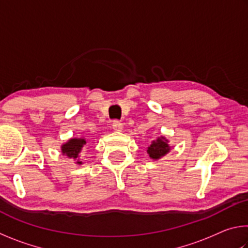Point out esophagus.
<instances>
[{
	"label": "esophagus",
	"instance_id": "1",
	"mask_svg": "<svg viewBox=\"0 0 248 248\" xmlns=\"http://www.w3.org/2000/svg\"><path fill=\"white\" fill-rule=\"evenodd\" d=\"M123 128L124 125L119 120H114V123H112V129H114L115 131H123Z\"/></svg>",
	"mask_w": 248,
	"mask_h": 248
}]
</instances>
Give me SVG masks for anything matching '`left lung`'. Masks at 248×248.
<instances>
[{"instance_id":"obj_1","label":"left lung","mask_w":248,"mask_h":248,"mask_svg":"<svg viewBox=\"0 0 248 248\" xmlns=\"http://www.w3.org/2000/svg\"><path fill=\"white\" fill-rule=\"evenodd\" d=\"M170 151V146L169 145V140H166L164 137H159L156 140L152 141L148 148V154L152 159H159Z\"/></svg>"}]
</instances>
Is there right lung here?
Returning <instances> with one entry per match:
<instances>
[{
	"mask_svg": "<svg viewBox=\"0 0 248 248\" xmlns=\"http://www.w3.org/2000/svg\"><path fill=\"white\" fill-rule=\"evenodd\" d=\"M86 144V140L84 138H73V139H70L68 142H65L64 144L61 145V152L63 155H66L69 158H74L77 159L79 157L83 146ZM77 164H82V161L78 159Z\"/></svg>",
	"mask_w": 248,
	"mask_h": 248,
	"instance_id": "right-lung-1",
	"label": "right lung"
}]
</instances>
